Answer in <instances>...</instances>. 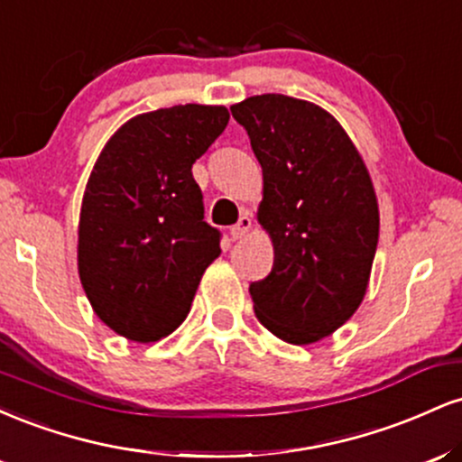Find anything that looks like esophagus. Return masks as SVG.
Masks as SVG:
<instances>
[{"instance_id": "esophagus-1", "label": "esophagus", "mask_w": 462, "mask_h": 462, "mask_svg": "<svg viewBox=\"0 0 462 462\" xmlns=\"http://www.w3.org/2000/svg\"><path fill=\"white\" fill-rule=\"evenodd\" d=\"M249 230H252V217L243 215L241 219H238V224H236V226H232V230H230V236L235 238V241H238V238H243V236H245Z\"/></svg>"}]
</instances>
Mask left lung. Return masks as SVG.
<instances>
[{
    "mask_svg": "<svg viewBox=\"0 0 462 462\" xmlns=\"http://www.w3.org/2000/svg\"><path fill=\"white\" fill-rule=\"evenodd\" d=\"M230 110L263 167L258 224L273 245L272 273L249 284L254 312L282 341L310 346L367 293L380 235L369 169L321 106L267 93Z\"/></svg>",
    "mask_w": 462,
    "mask_h": 462,
    "instance_id": "1",
    "label": "left lung"
}]
</instances>
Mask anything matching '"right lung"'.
I'll return each mask as SVG.
<instances>
[{
    "label": "right lung",
    "instance_id": "obj_1",
    "mask_svg": "<svg viewBox=\"0 0 462 462\" xmlns=\"http://www.w3.org/2000/svg\"><path fill=\"white\" fill-rule=\"evenodd\" d=\"M227 121L226 106L204 104L136 115L95 161L79 208L78 273L95 315L130 341L176 330L221 254L190 169Z\"/></svg>",
    "mask_w": 462,
    "mask_h": 462
}]
</instances>
